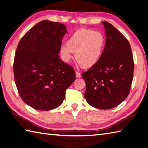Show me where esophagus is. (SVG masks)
Segmentation results:
<instances>
[{
  "instance_id": "1",
  "label": "esophagus",
  "mask_w": 148,
  "mask_h": 148,
  "mask_svg": "<svg viewBox=\"0 0 148 148\" xmlns=\"http://www.w3.org/2000/svg\"><path fill=\"white\" fill-rule=\"evenodd\" d=\"M76 77H81V73L79 72H76Z\"/></svg>"
}]
</instances>
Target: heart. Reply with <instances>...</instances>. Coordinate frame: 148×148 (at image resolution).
<instances>
[{"mask_svg": "<svg viewBox=\"0 0 148 148\" xmlns=\"http://www.w3.org/2000/svg\"><path fill=\"white\" fill-rule=\"evenodd\" d=\"M106 45L103 34L92 29H79L69 37L66 45L60 48L63 58L69 62L72 53H75V58L83 67L89 68L97 64L101 58Z\"/></svg>", "mask_w": 148, "mask_h": 148, "instance_id": "1", "label": "heart"}]
</instances>
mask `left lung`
<instances>
[{
  "label": "left lung",
  "mask_w": 148,
  "mask_h": 148,
  "mask_svg": "<svg viewBox=\"0 0 148 148\" xmlns=\"http://www.w3.org/2000/svg\"><path fill=\"white\" fill-rule=\"evenodd\" d=\"M106 40L101 58L84 72V97L94 108L109 109L126 99L134 76V63L128 40L109 22L103 21Z\"/></svg>",
  "instance_id": "8db88e82"
}]
</instances>
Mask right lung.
Instances as JSON below:
<instances>
[{"mask_svg": "<svg viewBox=\"0 0 148 148\" xmlns=\"http://www.w3.org/2000/svg\"><path fill=\"white\" fill-rule=\"evenodd\" d=\"M66 32L64 24L43 20L18 43L13 64L15 84L21 99L34 109L58 108L76 79L74 69L58 55Z\"/></svg>", "mask_w": 148, "mask_h": 148, "instance_id": "obj_1", "label": "right lung"}]
</instances>
